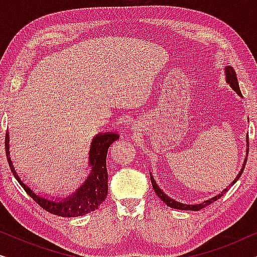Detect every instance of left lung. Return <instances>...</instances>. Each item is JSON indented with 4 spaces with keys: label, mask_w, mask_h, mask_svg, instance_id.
<instances>
[{
    "label": "left lung",
    "mask_w": 257,
    "mask_h": 257,
    "mask_svg": "<svg viewBox=\"0 0 257 257\" xmlns=\"http://www.w3.org/2000/svg\"><path fill=\"white\" fill-rule=\"evenodd\" d=\"M226 78H227V82L229 83V85L233 87V89L236 91V92L240 94V96H242L241 94V91H240V86H238V82H237V77H236V72H235V70L231 68V66H229L228 65L227 68H226ZM249 150V149H248ZM245 163H247V158H245V160H244V164H243V166H242V170H241V172L240 173H238V175L236 177V179H235V180L233 181V184H235V182L237 181V179L241 177V174H242V172H243V170H244V166H245ZM151 181H152V186H153V189H154V192H156V194L159 196V199H161L163 200V201L166 203V205L168 206V207H172V208H175V209H182V210H199V209H201V208H203V207H206L207 205H209V203H212V202H214V201H216L217 199H220L221 196H222L224 193H226L227 191H228V188L230 187H228V188H226V189H223L222 192H221V194H217L216 196H214V198H212V199H209V200H207V201H203L202 203H199V205H185V203H180V202H178V201H175V200H173V199H171V198H168V196L165 194V193L161 191V189L158 187L157 186V184H156V181L153 180V178L151 177Z\"/></svg>",
    "instance_id": "left-lung-1"
}]
</instances>
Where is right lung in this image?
I'll return each instance as SVG.
<instances>
[{
	"label": "right lung",
	"mask_w": 257,
	"mask_h": 257,
	"mask_svg": "<svg viewBox=\"0 0 257 257\" xmlns=\"http://www.w3.org/2000/svg\"><path fill=\"white\" fill-rule=\"evenodd\" d=\"M119 138L115 133H104L98 135L92 140L89 153V166L91 168L90 175L82 185V187L77 189L75 194L69 196L68 199L56 201L49 200L43 196L35 194L33 189L24 184L22 179L16 173L14 165L10 159L9 153V132H6V154L8 159L10 170L16 180L20 182L24 191L38 203L42 208L54 215L63 217H73L85 215L87 213L93 212L98 206L106 199L107 195V170H106V154L110 145Z\"/></svg>",
	"instance_id": "add662e5"
}]
</instances>
